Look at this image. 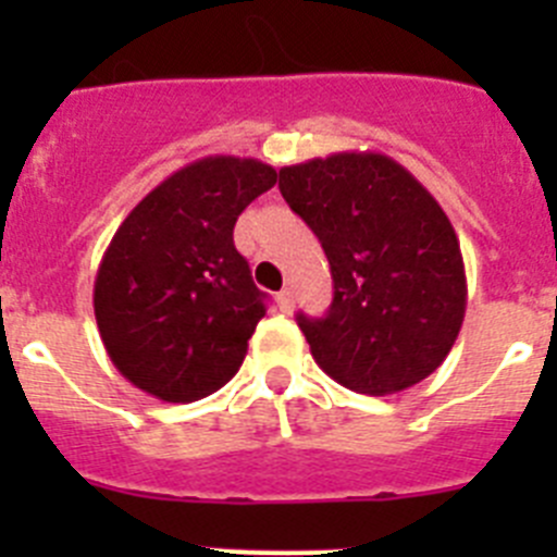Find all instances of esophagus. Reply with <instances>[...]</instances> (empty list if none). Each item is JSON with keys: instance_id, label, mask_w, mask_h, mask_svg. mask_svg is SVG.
<instances>
[{"instance_id": "esophagus-1", "label": "esophagus", "mask_w": 557, "mask_h": 557, "mask_svg": "<svg viewBox=\"0 0 557 557\" xmlns=\"http://www.w3.org/2000/svg\"><path fill=\"white\" fill-rule=\"evenodd\" d=\"M275 304H278L282 312H289V309H293V293H289V289H282V293L275 295Z\"/></svg>"}]
</instances>
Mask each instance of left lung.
Returning <instances> with one entry per match:
<instances>
[{
	"label": "left lung",
	"instance_id": "8db88e82",
	"mask_svg": "<svg viewBox=\"0 0 557 557\" xmlns=\"http://www.w3.org/2000/svg\"><path fill=\"white\" fill-rule=\"evenodd\" d=\"M278 189L332 268L326 318L298 314L314 362L366 396H391L430 376L466 314L460 243L437 200L382 152L282 166Z\"/></svg>",
	"mask_w": 557,
	"mask_h": 557
}]
</instances>
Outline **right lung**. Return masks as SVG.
<instances>
[{
    "label": "right lung",
    "instance_id": "obj_1",
    "mask_svg": "<svg viewBox=\"0 0 557 557\" xmlns=\"http://www.w3.org/2000/svg\"><path fill=\"white\" fill-rule=\"evenodd\" d=\"M275 178L256 159L191 161L116 228L95 278V318L131 385L186 405L239 371L268 295L234 248V225Z\"/></svg>",
    "mask_w": 557,
    "mask_h": 557
}]
</instances>
